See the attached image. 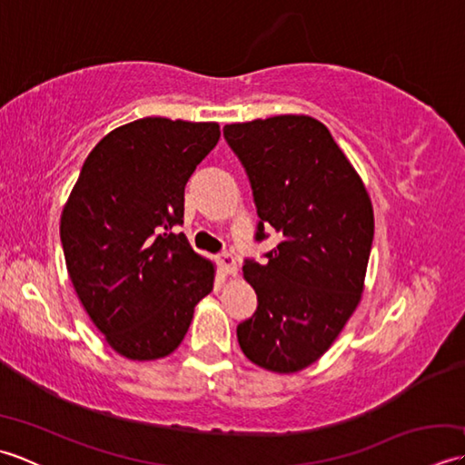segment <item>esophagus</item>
Masks as SVG:
<instances>
[{
    "instance_id": "esophagus-1",
    "label": "esophagus",
    "mask_w": 465,
    "mask_h": 465,
    "mask_svg": "<svg viewBox=\"0 0 465 465\" xmlns=\"http://www.w3.org/2000/svg\"><path fill=\"white\" fill-rule=\"evenodd\" d=\"M217 263H220V268L225 275H235L238 273V263H235V258L232 253H222L217 255Z\"/></svg>"
}]
</instances>
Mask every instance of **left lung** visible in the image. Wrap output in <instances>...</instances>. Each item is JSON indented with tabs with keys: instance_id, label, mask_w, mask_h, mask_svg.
Listing matches in <instances>:
<instances>
[{
	"instance_id": "8db88e82",
	"label": "left lung",
	"mask_w": 465,
	"mask_h": 465,
	"mask_svg": "<svg viewBox=\"0 0 465 465\" xmlns=\"http://www.w3.org/2000/svg\"><path fill=\"white\" fill-rule=\"evenodd\" d=\"M223 137L248 175L255 242L280 233L265 262L245 260L258 310L238 325L245 358L292 373L328 351L358 308L373 242L370 195L328 127L308 115L230 124Z\"/></svg>"
}]
</instances>
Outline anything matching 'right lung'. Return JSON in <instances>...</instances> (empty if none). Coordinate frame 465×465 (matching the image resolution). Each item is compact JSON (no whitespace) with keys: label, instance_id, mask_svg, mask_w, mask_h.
Listing matches in <instances>:
<instances>
[{"label":"right lung","instance_id":"obj_1","mask_svg":"<svg viewBox=\"0 0 465 465\" xmlns=\"http://www.w3.org/2000/svg\"><path fill=\"white\" fill-rule=\"evenodd\" d=\"M217 140V124H125L87 155L64 207L59 235L77 298L125 358L170 355L213 288V265L175 225L185 183Z\"/></svg>","mask_w":465,"mask_h":465}]
</instances>
